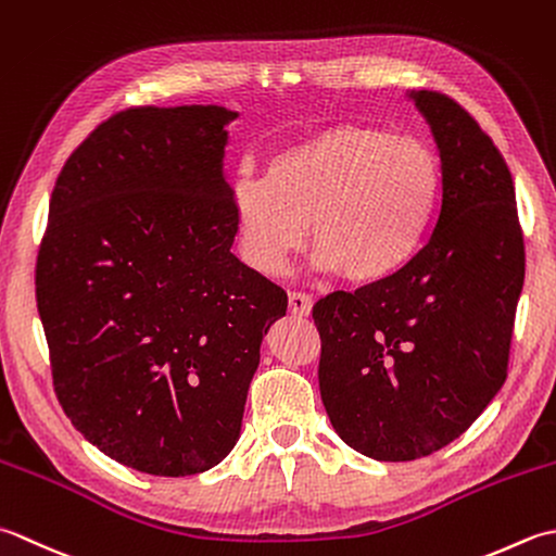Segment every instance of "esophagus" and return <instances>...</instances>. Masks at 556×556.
Segmentation results:
<instances>
[{
    "label": "esophagus",
    "instance_id": "1",
    "mask_svg": "<svg viewBox=\"0 0 556 556\" xmlns=\"http://www.w3.org/2000/svg\"><path fill=\"white\" fill-rule=\"evenodd\" d=\"M288 302H290V312L294 316H312V298H307V294L292 292Z\"/></svg>",
    "mask_w": 556,
    "mask_h": 556
}]
</instances>
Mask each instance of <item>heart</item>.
<instances>
[{"label":"heart","instance_id":"b5f03b06","mask_svg":"<svg viewBox=\"0 0 556 556\" xmlns=\"http://www.w3.org/2000/svg\"><path fill=\"white\" fill-rule=\"evenodd\" d=\"M444 167L432 146L369 124L343 122L282 146L264 179H232L237 252L278 278L312 235L314 266L357 288L410 268L432 237Z\"/></svg>","mask_w":556,"mask_h":556}]
</instances>
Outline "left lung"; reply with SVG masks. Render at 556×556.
I'll list each match as a JSON object with an SVG mask.
<instances>
[{
    "label": "left lung",
    "instance_id": "obj_1",
    "mask_svg": "<svg viewBox=\"0 0 556 556\" xmlns=\"http://www.w3.org/2000/svg\"><path fill=\"white\" fill-rule=\"evenodd\" d=\"M405 98L444 167L437 228L399 278L333 292L312 312L328 420L350 448L389 463L444 448L500 393L526 276L516 189L500 149L451 98Z\"/></svg>",
    "mask_w": 556,
    "mask_h": 556
}]
</instances>
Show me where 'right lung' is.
Segmentation results:
<instances>
[{
  "label": "right lung",
  "instance_id": "1",
  "mask_svg": "<svg viewBox=\"0 0 556 556\" xmlns=\"http://www.w3.org/2000/svg\"><path fill=\"white\" fill-rule=\"evenodd\" d=\"M240 112L134 108L64 163L36 270L66 417L139 472L208 470L240 439L288 294L230 249L225 146Z\"/></svg>",
  "mask_w": 556,
  "mask_h": 556
}]
</instances>
